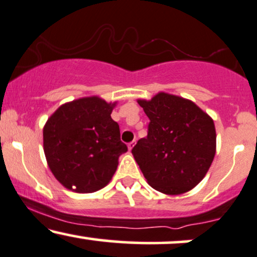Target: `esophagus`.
Masks as SVG:
<instances>
[{"instance_id":"34e87169","label":"esophagus","mask_w":257,"mask_h":257,"mask_svg":"<svg viewBox=\"0 0 257 257\" xmlns=\"http://www.w3.org/2000/svg\"><path fill=\"white\" fill-rule=\"evenodd\" d=\"M135 144H137V142H135V141H132V142H129V144H128V150H129V151H132L133 148H134Z\"/></svg>"}]
</instances>
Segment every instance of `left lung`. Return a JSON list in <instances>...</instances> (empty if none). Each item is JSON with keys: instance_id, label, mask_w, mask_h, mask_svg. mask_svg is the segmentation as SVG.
<instances>
[{"instance_id": "1", "label": "left lung", "mask_w": 257, "mask_h": 257, "mask_svg": "<svg viewBox=\"0 0 257 257\" xmlns=\"http://www.w3.org/2000/svg\"><path fill=\"white\" fill-rule=\"evenodd\" d=\"M148 118L147 138L132 150L147 183L165 195L196 187L211 168L217 150L212 117L194 101L159 92L138 99Z\"/></svg>"}]
</instances>
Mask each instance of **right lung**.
<instances>
[{"label":"right lung","mask_w":257,"mask_h":257,"mask_svg":"<svg viewBox=\"0 0 257 257\" xmlns=\"http://www.w3.org/2000/svg\"><path fill=\"white\" fill-rule=\"evenodd\" d=\"M117 101L98 95L62 104L43 128V147L52 175L74 193H94L109 184L120 154L119 126L111 112Z\"/></svg>","instance_id":"add662e5"}]
</instances>
